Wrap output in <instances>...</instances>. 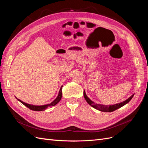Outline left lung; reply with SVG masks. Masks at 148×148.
<instances>
[{
  "mask_svg": "<svg viewBox=\"0 0 148 148\" xmlns=\"http://www.w3.org/2000/svg\"><path fill=\"white\" fill-rule=\"evenodd\" d=\"M83 95H84V97L85 100L86 101V102L88 103V104L94 108L100 110L102 112H113L115 110H117L120 107H122V106H125L126 104H127L128 102H129L130 101V100L132 99V97L134 96V94L130 97L128 99H127V100H125L122 102L119 103V104H114V105H109V106H106V105H103V104H96L95 102H94L93 101H92L87 96V95H86V92H85L84 90L83 92Z\"/></svg>",
  "mask_w": 148,
  "mask_h": 148,
  "instance_id": "8db88e82",
  "label": "left lung"
}]
</instances>
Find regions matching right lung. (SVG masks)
I'll return each instance as SVG.
<instances>
[{
	"label": "right lung",
	"mask_w": 148,
	"mask_h": 148,
	"mask_svg": "<svg viewBox=\"0 0 148 148\" xmlns=\"http://www.w3.org/2000/svg\"><path fill=\"white\" fill-rule=\"evenodd\" d=\"M62 87H63V86H62L60 89V91H59V95H58L56 99L52 101L51 103H50V104H46V105H42V106H34V105H32V104H27V103H25L24 102H23L22 101L17 99L18 101H19L21 103H22L23 105H25L26 107H27L28 108H29V109L32 110H34V111H42V110H45L46 109H47V107H52V106H54L55 105H56L58 102H59L61 98H62Z\"/></svg>",
	"instance_id": "obj_1"
}]
</instances>
